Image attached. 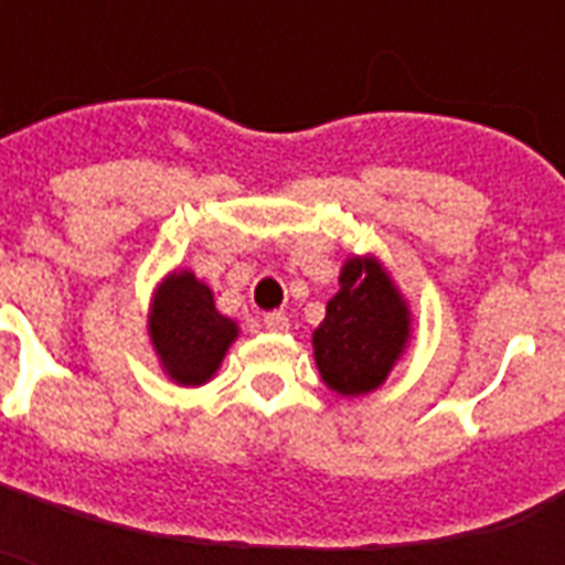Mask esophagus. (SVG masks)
<instances>
[{
	"label": "esophagus",
	"mask_w": 565,
	"mask_h": 565,
	"mask_svg": "<svg viewBox=\"0 0 565 565\" xmlns=\"http://www.w3.org/2000/svg\"><path fill=\"white\" fill-rule=\"evenodd\" d=\"M264 326L266 331H273V334H284V331L290 328V319H287V313H281V310H273V313H266L264 317Z\"/></svg>",
	"instance_id": "obj_1"
}]
</instances>
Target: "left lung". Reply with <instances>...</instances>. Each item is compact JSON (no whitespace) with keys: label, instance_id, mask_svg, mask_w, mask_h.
I'll list each match as a JSON object with an SVG mask.
<instances>
[{"label":"left lung","instance_id":"left-lung-1","mask_svg":"<svg viewBox=\"0 0 565 565\" xmlns=\"http://www.w3.org/2000/svg\"><path fill=\"white\" fill-rule=\"evenodd\" d=\"M411 305L375 255L345 257L340 290L313 331V361L328 390L366 395L384 384L411 343Z\"/></svg>","mask_w":565,"mask_h":565}]
</instances>
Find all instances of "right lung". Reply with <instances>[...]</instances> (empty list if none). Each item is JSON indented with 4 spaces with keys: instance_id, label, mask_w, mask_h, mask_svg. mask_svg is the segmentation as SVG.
<instances>
[{
    "instance_id": "right-lung-1",
    "label": "right lung",
    "mask_w": 565,
    "mask_h": 565,
    "mask_svg": "<svg viewBox=\"0 0 565 565\" xmlns=\"http://www.w3.org/2000/svg\"><path fill=\"white\" fill-rule=\"evenodd\" d=\"M149 340L163 375L179 386L207 384L239 337L234 319L222 317L213 290L190 269H172L154 287Z\"/></svg>"
}]
</instances>
